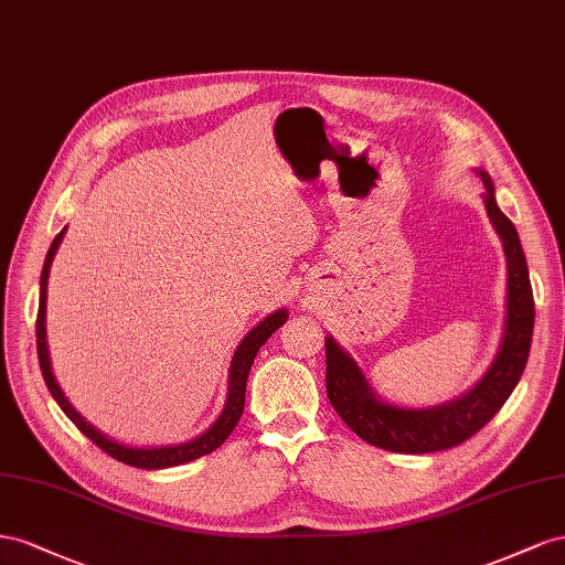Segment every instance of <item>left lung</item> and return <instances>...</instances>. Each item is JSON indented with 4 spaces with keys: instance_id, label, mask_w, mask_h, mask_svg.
I'll return each mask as SVG.
<instances>
[{
    "instance_id": "1",
    "label": "left lung",
    "mask_w": 565,
    "mask_h": 565,
    "mask_svg": "<svg viewBox=\"0 0 565 565\" xmlns=\"http://www.w3.org/2000/svg\"><path fill=\"white\" fill-rule=\"evenodd\" d=\"M478 174L486 184L482 201H486L488 217L502 238L507 255V319L502 345L486 376L469 393L447 405L409 409L383 402L350 354L327 335V395L338 416L369 445L399 455H426L457 447L502 409L521 381L535 327L533 286H530L519 232L499 211L490 174L482 170H478Z\"/></svg>"
}]
</instances>
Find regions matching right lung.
Returning a JSON list of instances; mask_svg holds the SVG:
<instances>
[{"instance_id": "obj_1", "label": "right lung", "mask_w": 565, "mask_h": 565, "mask_svg": "<svg viewBox=\"0 0 565 565\" xmlns=\"http://www.w3.org/2000/svg\"><path fill=\"white\" fill-rule=\"evenodd\" d=\"M63 234H66V227H63L56 238L52 241L50 253L44 257V267H42V277H40V308H38V358H40V369L46 388H50L52 397L58 402V407L63 409L71 422L83 430L87 438L102 447L106 455H110L113 459H118L127 466H135V469H170V466H180L186 461L199 459L203 455H211L213 449H217L224 440L230 438V433L234 430V426L238 424L241 414H244V405H246V381H248V372L250 364L255 360L257 350H260L267 338L277 331L279 327H284V321L288 319L286 310H277L271 312L269 317H265L260 324L248 331V335L244 341L238 343L234 358H232V366H230V388H227V402H224V409L217 416V422L207 428L205 433H201L199 438H193L189 443L182 445H168V447H135V445H122L118 440H110L108 435H104L102 430H96L89 422H85V416L75 412V407L68 402V397L63 395L61 385L56 383L54 374H52V360H50V348H46V329H44V317H46V279H50V269H52V260L61 246Z\"/></svg>"}]
</instances>
